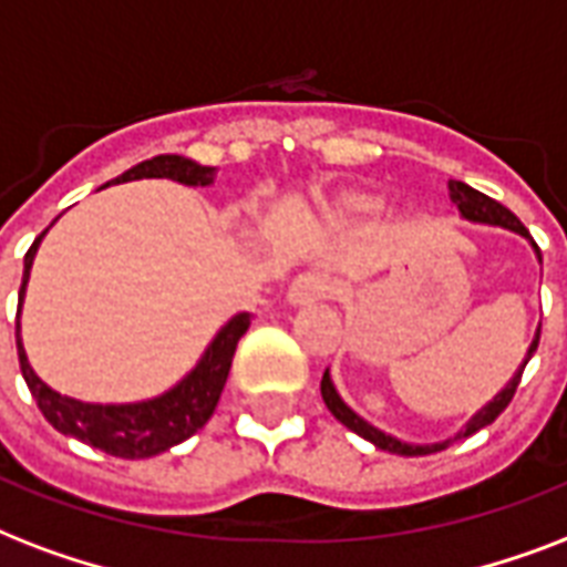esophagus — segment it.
Returning a JSON list of instances; mask_svg holds the SVG:
<instances>
[{"mask_svg":"<svg viewBox=\"0 0 567 567\" xmlns=\"http://www.w3.org/2000/svg\"><path fill=\"white\" fill-rule=\"evenodd\" d=\"M331 292H333L331 275L313 269V271H305V275H298V278L292 280V287H289L287 296L292 305H310V301H319V298H331Z\"/></svg>","mask_w":567,"mask_h":567,"instance_id":"34e87169","label":"esophagus"}]
</instances>
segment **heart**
<instances>
[{
	"label": "heart",
	"instance_id": "b5f03b06",
	"mask_svg": "<svg viewBox=\"0 0 567 567\" xmlns=\"http://www.w3.org/2000/svg\"><path fill=\"white\" fill-rule=\"evenodd\" d=\"M349 206H352V209H375V200H370V197L363 195H354L349 197Z\"/></svg>",
	"mask_w": 567,
	"mask_h": 567
}]
</instances>
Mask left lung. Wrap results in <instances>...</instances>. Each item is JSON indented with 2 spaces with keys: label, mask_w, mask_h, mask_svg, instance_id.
<instances>
[{
  "label": "left lung",
  "mask_w": 567,
  "mask_h": 567,
  "mask_svg": "<svg viewBox=\"0 0 567 567\" xmlns=\"http://www.w3.org/2000/svg\"><path fill=\"white\" fill-rule=\"evenodd\" d=\"M450 200L458 206V213H462L467 221H482V224H494V227H506V230H515V234L526 236V239L533 243L529 230H526L524 224H520V218H517L512 209H506V206L497 204V200H491L488 195H482V192L471 188L467 183H462V179H450ZM533 248H535V254H538V260H542L538 245L533 243ZM538 337H542V328L535 331V340H533V346H529V352H526L524 363H520V370L512 375V381H508L506 388L499 390L497 396L491 399L488 405L482 408L480 414L471 416V423L464 425V432L455 434L452 441H458V437H467V434L480 432V429L491 425L499 414H503V411H506L508 402H512V396H515L517 384H520L524 367L529 363V358L535 354V349H538ZM322 399H324V405H328V411H331V414L346 425V429H352L354 434H361V437H367L370 443H375L379 450L396 452V455H432V452L446 450V446L452 443V441H443V443H423V446H416V443L399 441V437H393V434H384L381 429L370 425L367 420H363V416H358L352 408L346 405L343 399H340V393H337V388H333V381H331V375H328V370H324V375H322Z\"/></svg>",
  "instance_id": "8db88e82"
}]
</instances>
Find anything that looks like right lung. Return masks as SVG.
Here are the masks:
<instances>
[{
	"mask_svg": "<svg viewBox=\"0 0 567 567\" xmlns=\"http://www.w3.org/2000/svg\"><path fill=\"white\" fill-rule=\"evenodd\" d=\"M215 168H209V165H197L186 156L165 153V156H153L142 165H135L112 183L168 177L183 183V186H209ZM43 234L25 251L20 305H23L29 271H32V260ZM17 319H20V310H17ZM248 324H251V313L234 316L221 331L215 333L204 358L177 388H171L168 393L156 399H147V402H133V405H91V402L61 396L52 388H47L29 367L23 340H20V322H17V354H20V372H23L25 384H29L34 402L41 408V414L47 416V423H52V429H59L61 434H70L82 443H91V446L109 452L115 458H151V455H159V452L192 437L197 429H204L215 405H218V399H221L224 381H227V372L234 363L236 343L248 331Z\"/></svg>",
	"mask_w": 567,
	"mask_h": 567,
	"instance_id": "add662e5",
	"label": "right lung"
}]
</instances>
